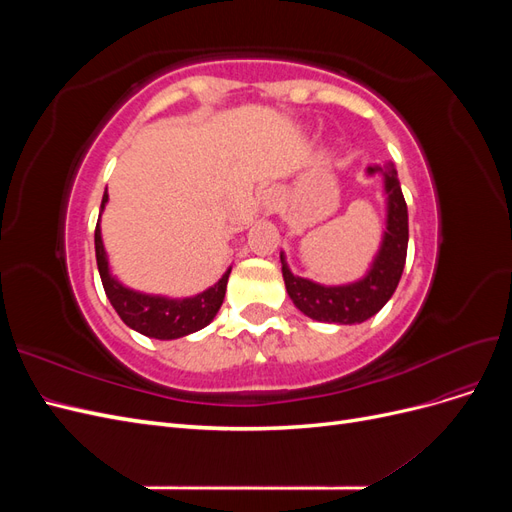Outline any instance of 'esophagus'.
I'll return each instance as SVG.
<instances>
[{"instance_id": "34e87169", "label": "esophagus", "mask_w": 512, "mask_h": 512, "mask_svg": "<svg viewBox=\"0 0 512 512\" xmlns=\"http://www.w3.org/2000/svg\"><path fill=\"white\" fill-rule=\"evenodd\" d=\"M265 205H269V207H271V205H273V203H271V200H267V203H265Z\"/></svg>"}]
</instances>
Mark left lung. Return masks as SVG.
<instances>
[{"instance_id":"left-lung-1","label":"left lung","mask_w":512,"mask_h":512,"mask_svg":"<svg viewBox=\"0 0 512 512\" xmlns=\"http://www.w3.org/2000/svg\"><path fill=\"white\" fill-rule=\"evenodd\" d=\"M367 177H382V194L386 203V220L382 241L374 260L363 277L348 284L327 286L318 284L307 277L294 275L286 262V254L280 252L282 275L288 290V297L297 309L318 322L333 324H359L376 316L380 309L393 297L401 280L408 252V207L397 170L393 162L384 166L374 164L365 168Z\"/></svg>"}]
</instances>
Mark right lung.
Segmentation results:
<instances>
[{"label": "right lung", "instance_id": "right-lung-1", "mask_svg": "<svg viewBox=\"0 0 512 512\" xmlns=\"http://www.w3.org/2000/svg\"><path fill=\"white\" fill-rule=\"evenodd\" d=\"M106 203H108V192H104L102 196L100 218ZM100 218L96 224V237H94L98 271H100V280H102L106 297L115 307L119 318L136 333L153 337V339H179L205 329L207 324L215 318V314L220 312V307L224 303L226 284H228V275L232 267H228L226 273L213 286L194 294V297L175 299V297H164V294H149V292L134 290L126 284H121L111 273V265H108V256L102 241Z\"/></svg>", "mask_w": 512, "mask_h": 512}]
</instances>
